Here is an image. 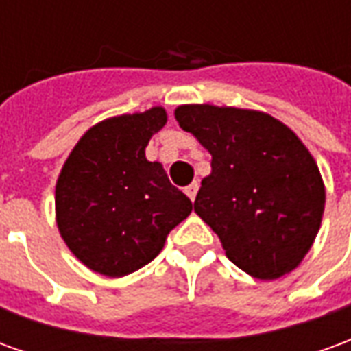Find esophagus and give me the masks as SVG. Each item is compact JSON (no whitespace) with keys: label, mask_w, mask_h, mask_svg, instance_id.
I'll return each mask as SVG.
<instances>
[{"label":"esophagus","mask_w":351,"mask_h":351,"mask_svg":"<svg viewBox=\"0 0 351 351\" xmlns=\"http://www.w3.org/2000/svg\"><path fill=\"white\" fill-rule=\"evenodd\" d=\"M186 195L191 199V201H195V195H197V191H199V184L197 182H191L190 186H186Z\"/></svg>","instance_id":"esophagus-1"}]
</instances>
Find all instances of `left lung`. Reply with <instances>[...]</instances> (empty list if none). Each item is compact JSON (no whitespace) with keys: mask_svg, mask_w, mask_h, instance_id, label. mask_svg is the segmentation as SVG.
Returning <instances> with one entry per match:
<instances>
[{"mask_svg":"<svg viewBox=\"0 0 351 351\" xmlns=\"http://www.w3.org/2000/svg\"><path fill=\"white\" fill-rule=\"evenodd\" d=\"M176 122L213 156L193 208L233 263L261 280L293 271L317 235L325 190L293 131L263 112L184 105Z\"/></svg>","mask_w":351,"mask_h":351,"instance_id":"obj_1","label":"left lung"}]
</instances>
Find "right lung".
Returning <instances> with one entry per match:
<instances>
[{"label":"right lung","instance_id":"add662e5","mask_svg":"<svg viewBox=\"0 0 351 351\" xmlns=\"http://www.w3.org/2000/svg\"><path fill=\"white\" fill-rule=\"evenodd\" d=\"M165 122L161 107L105 120L82 135L65 161L56 184L58 228L88 269L105 276L138 271L191 213V201L161 163L145 156Z\"/></svg>","mask_w":351,"mask_h":351}]
</instances>
